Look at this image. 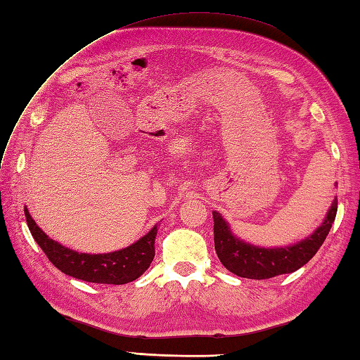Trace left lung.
Wrapping results in <instances>:
<instances>
[{"label":"left lung","instance_id":"left-lung-1","mask_svg":"<svg viewBox=\"0 0 360 360\" xmlns=\"http://www.w3.org/2000/svg\"><path fill=\"white\" fill-rule=\"evenodd\" d=\"M335 213H338V198L328 212L323 224L309 238L294 246L263 249L235 238L226 221L218 212H213V240H215L217 255L227 271L243 278L266 280L281 274H290L300 269L317 254L326 235L330 233Z\"/></svg>","mask_w":360,"mask_h":360}]
</instances>
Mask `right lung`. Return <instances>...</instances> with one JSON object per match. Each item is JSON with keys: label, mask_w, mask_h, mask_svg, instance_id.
Here are the masks:
<instances>
[{"label": "right lung", "mask_w": 360, "mask_h": 360, "mask_svg": "<svg viewBox=\"0 0 360 360\" xmlns=\"http://www.w3.org/2000/svg\"><path fill=\"white\" fill-rule=\"evenodd\" d=\"M25 215L30 233L38 246L43 249L46 257L49 258V262L57 269L74 278L89 283H103V285H125V283L139 278L155 258L156 226L127 249L111 252V254L89 255L79 254V252L51 240L30 218L27 209H25Z\"/></svg>", "instance_id": "1"}]
</instances>
